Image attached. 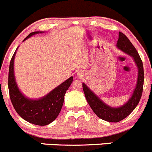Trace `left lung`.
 <instances>
[{
	"instance_id": "left-lung-1",
	"label": "left lung",
	"mask_w": 152,
	"mask_h": 152,
	"mask_svg": "<svg viewBox=\"0 0 152 152\" xmlns=\"http://www.w3.org/2000/svg\"><path fill=\"white\" fill-rule=\"evenodd\" d=\"M117 46L123 52L129 54L134 58L138 68V78L136 88L129 101L121 107L112 108L105 104L86 86L85 83H83V89L85 94V97L93 112L102 120L113 123L119 122L124 120L129 116L136 108L142 96L144 81L143 65L142 60L137 51L132 45L129 38L121 31L119 32V38L117 43Z\"/></svg>"
}]
</instances>
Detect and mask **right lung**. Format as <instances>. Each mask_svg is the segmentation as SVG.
<instances>
[{
    "instance_id": "1",
    "label": "right lung",
    "mask_w": 152,
    "mask_h": 152,
    "mask_svg": "<svg viewBox=\"0 0 152 152\" xmlns=\"http://www.w3.org/2000/svg\"><path fill=\"white\" fill-rule=\"evenodd\" d=\"M37 33L39 31L30 33L24 40ZM15 53L16 51L10 61L8 77L9 91L13 107L17 113L28 123L37 126L48 125L55 121L59 115L64 104V96L72 83L73 77H71L67 79L43 98L34 100L28 99L19 91L15 80L13 65Z\"/></svg>"
}]
</instances>
